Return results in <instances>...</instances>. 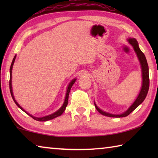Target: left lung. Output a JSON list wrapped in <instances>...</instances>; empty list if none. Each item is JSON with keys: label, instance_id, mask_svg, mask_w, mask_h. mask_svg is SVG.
Masks as SVG:
<instances>
[{"label": "left lung", "instance_id": "obj_1", "mask_svg": "<svg viewBox=\"0 0 158 158\" xmlns=\"http://www.w3.org/2000/svg\"><path fill=\"white\" fill-rule=\"evenodd\" d=\"M128 42L133 47L134 49H135L136 53H137V57L139 60L140 61L141 66V71H142V78H143V83H142V87H141V91L139 94L137 98L136 99L132 106L127 109V110L125 112V113L120 114V115H116V114H111L109 113H106L105 111H102L101 109H99L95 104V108L97 110L100 112L101 114L104 115V116H109V117H114V118H120V117H125L129 115L131 112H132L137 107V106L143 102V101L145 100V98L148 93V89H149V73H148V63H147L146 58L144 53L140 50L139 47L138 42L135 39H128Z\"/></svg>", "mask_w": 158, "mask_h": 158}]
</instances>
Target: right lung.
<instances>
[{
	"label": "right lung",
	"mask_w": 158,
	"mask_h": 158,
	"mask_svg": "<svg viewBox=\"0 0 158 158\" xmlns=\"http://www.w3.org/2000/svg\"><path fill=\"white\" fill-rule=\"evenodd\" d=\"M15 58H16V56L14 57V58H13L12 60V64H11V66H10V81H9V84H10V93H11V95H12V98L13 99V100L15 101V102L16 105H17L19 107L21 110H23L24 112L25 110H23V109H22V107L21 106H20V105H19V104L17 102V101L15 100V99L14 98V95H13V93H12V66H13V64H14V62L15 60ZM76 81V79H74L73 81H72L70 83H69V84L68 85V90H67V93H66V95H65V102H64L63 105V106H61L60 109H58V110L57 111H56L55 113H53L51 115H49V116H44V117H42V118H37V117H34L32 116V115H30L29 114H28L27 112H26V114H28L29 116H31L32 118H33V119L36 120V121H49V120H52L53 118H56L58 116H60L61 114H62L64 111H65V109L66 108L67 105H68V98H69V91H70V89L72 86H73V85L74 84V82H75Z\"/></svg>",
	"instance_id": "obj_1"
}]
</instances>
